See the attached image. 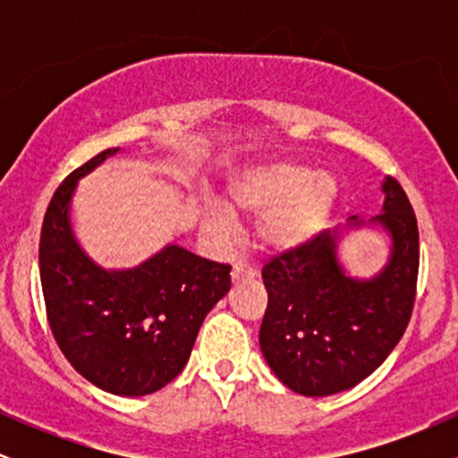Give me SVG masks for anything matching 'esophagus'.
<instances>
[{
  "instance_id": "esophagus-1",
  "label": "esophagus",
  "mask_w": 458,
  "mask_h": 458,
  "mask_svg": "<svg viewBox=\"0 0 458 458\" xmlns=\"http://www.w3.org/2000/svg\"><path fill=\"white\" fill-rule=\"evenodd\" d=\"M230 276H233V282H243V280H251L256 273L247 265H234L233 271H230Z\"/></svg>"
}]
</instances>
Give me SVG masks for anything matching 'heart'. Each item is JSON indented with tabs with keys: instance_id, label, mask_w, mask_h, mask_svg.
Listing matches in <instances>:
<instances>
[{
	"instance_id": "1",
	"label": "heart",
	"mask_w": 458,
	"mask_h": 458,
	"mask_svg": "<svg viewBox=\"0 0 458 458\" xmlns=\"http://www.w3.org/2000/svg\"><path fill=\"white\" fill-rule=\"evenodd\" d=\"M340 185L329 172H312L291 161H267L250 165L233 176L225 189V212L233 219L256 217V250L271 259H286L312 247L334 219ZM204 228L222 236L228 216L208 207Z\"/></svg>"
}]
</instances>
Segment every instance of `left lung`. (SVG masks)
Returning <instances> with one entry per match:
<instances>
[{
  "label": "left lung",
  "instance_id": "obj_1",
  "mask_svg": "<svg viewBox=\"0 0 458 458\" xmlns=\"http://www.w3.org/2000/svg\"><path fill=\"white\" fill-rule=\"evenodd\" d=\"M381 215H357L286 259L262 267L269 303L260 349L284 386L303 396L351 390L379 368L411 318L420 265L415 213L394 178L381 182ZM381 227L391 241L386 265L372 278L345 271L337 256L344 232Z\"/></svg>",
  "mask_w": 458,
  "mask_h": 458
}]
</instances>
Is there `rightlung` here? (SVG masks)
I'll return each instance as SVG.
<instances>
[{
	"mask_svg": "<svg viewBox=\"0 0 458 458\" xmlns=\"http://www.w3.org/2000/svg\"><path fill=\"white\" fill-rule=\"evenodd\" d=\"M120 148L103 150L57 187L40 234V282L51 331L72 368L115 396H146L174 381L204 318L230 291V265L170 243L133 269H105L72 233L79 178Z\"/></svg>",
	"mask_w": 458,
	"mask_h": 458,
	"instance_id": "1",
	"label": "right lung"
}]
</instances>
